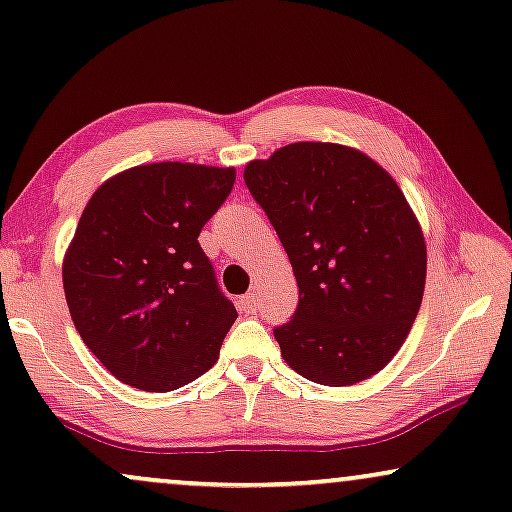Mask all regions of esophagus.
<instances>
[{
    "label": "esophagus",
    "mask_w": 512,
    "mask_h": 512,
    "mask_svg": "<svg viewBox=\"0 0 512 512\" xmlns=\"http://www.w3.org/2000/svg\"><path fill=\"white\" fill-rule=\"evenodd\" d=\"M240 310L248 312V315H255L257 310H260V303H257V295L255 293H248L240 298Z\"/></svg>",
    "instance_id": "1"
}]
</instances>
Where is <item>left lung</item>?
<instances>
[{
  "mask_svg": "<svg viewBox=\"0 0 512 512\" xmlns=\"http://www.w3.org/2000/svg\"><path fill=\"white\" fill-rule=\"evenodd\" d=\"M298 281V307L274 326L305 379L350 386L398 353L422 305L427 248L398 183L362 152L293 143L245 166Z\"/></svg>",
  "mask_w": 512,
  "mask_h": 512,
  "instance_id": "obj_1",
  "label": "left lung"
}]
</instances>
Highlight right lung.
<instances>
[{
	"label": "right lung",
	"mask_w": 512,
	"mask_h": 512,
	"mask_svg": "<svg viewBox=\"0 0 512 512\" xmlns=\"http://www.w3.org/2000/svg\"><path fill=\"white\" fill-rule=\"evenodd\" d=\"M236 171L159 162L95 190L64 260L73 324L116 379L174 391L217 362L236 307L197 243Z\"/></svg>",
	"instance_id": "obj_1"
}]
</instances>
